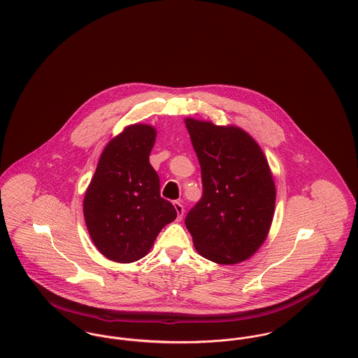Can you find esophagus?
<instances>
[{
  "label": "esophagus",
  "instance_id": "obj_1",
  "mask_svg": "<svg viewBox=\"0 0 358 358\" xmlns=\"http://www.w3.org/2000/svg\"><path fill=\"white\" fill-rule=\"evenodd\" d=\"M173 206H174L176 212H177V219L181 220V219H182V215H184V207H182V204H181L180 201H174Z\"/></svg>",
  "mask_w": 358,
  "mask_h": 358
}]
</instances>
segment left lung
<instances>
[{"mask_svg":"<svg viewBox=\"0 0 358 358\" xmlns=\"http://www.w3.org/2000/svg\"><path fill=\"white\" fill-rule=\"evenodd\" d=\"M201 168L203 196L185 226L197 252L216 264L250 258L265 242L274 215L269 164L243 129L185 119Z\"/></svg>","mask_w":358,"mask_h":358,"instance_id":"1","label":"left lung"}]
</instances>
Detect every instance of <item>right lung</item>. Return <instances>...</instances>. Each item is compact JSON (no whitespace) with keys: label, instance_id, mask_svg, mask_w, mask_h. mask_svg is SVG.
Segmentation results:
<instances>
[{"label":"right lung","instance_id":"right-lung-1","mask_svg":"<svg viewBox=\"0 0 358 358\" xmlns=\"http://www.w3.org/2000/svg\"><path fill=\"white\" fill-rule=\"evenodd\" d=\"M155 136V128L148 124L126 127L103 150L85 192L87 231L110 261L141 259L177 217L173 204L161 197L159 177L148 161Z\"/></svg>","mask_w":358,"mask_h":358}]
</instances>
